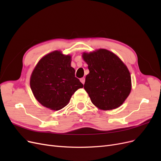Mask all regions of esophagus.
<instances>
[{
    "mask_svg": "<svg viewBox=\"0 0 161 161\" xmlns=\"http://www.w3.org/2000/svg\"><path fill=\"white\" fill-rule=\"evenodd\" d=\"M80 82H82V84H85V78L83 77V78H81V79H80Z\"/></svg>",
    "mask_w": 161,
    "mask_h": 161,
    "instance_id": "esophagus-1",
    "label": "esophagus"
}]
</instances>
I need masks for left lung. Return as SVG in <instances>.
I'll return each instance as SVG.
<instances>
[{
  "instance_id": "1",
  "label": "left lung",
  "mask_w": 161,
  "mask_h": 161,
  "mask_svg": "<svg viewBox=\"0 0 161 161\" xmlns=\"http://www.w3.org/2000/svg\"><path fill=\"white\" fill-rule=\"evenodd\" d=\"M82 58L89 70L84 89L92 103L103 110L114 109L122 105L131 88L130 73L123 62L105 49L84 53Z\"/></svg>"
}]
</instances>
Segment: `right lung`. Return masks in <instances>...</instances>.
Returning <instances> with one entry per match:
<instances>
[{
  "label": "right lung",
  "instance_id": "add662e5",
  "mask_svg": "<svg viewBox=\"0 0 161 161\" xmlns=\"http://www.w3.org/2000/svg\"><path fill=\"white\" fill-rule=\"evenodd\" d=\"M70 63V56L54 51L43 57L33 70L31 89L36 99L46 108L62 109L75 91L83 87L75 77V70Z\"/></svg>",
  "mask_w": 161,
  "mask_h": 161
}]
</instances>
